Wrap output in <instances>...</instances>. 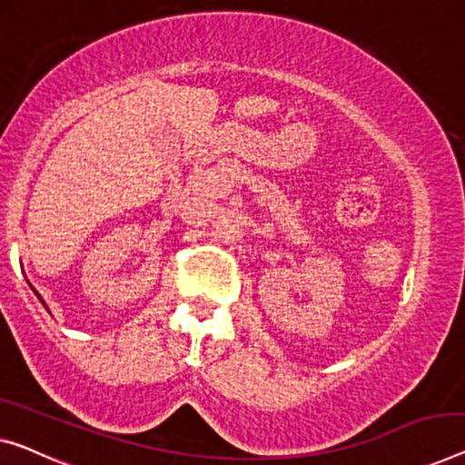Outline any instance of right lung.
<instances>
[{
  "label": "right lung",
  "mask_w": 465,
  "mask_h": 465,
  "mask_svg": "<svg viewBox=\"0 0 465 465\" xmlns=\"http://www.w3.org/2000/svg\"><path fill=\"white\" fill-rule=\"evenodd\" d=\"M29 286H31V283H29ZM31 288H33V286H31ZM33 292H35V294H37V290H35V288H33ZM37 299H39V301H41V304H44V307H45V301H44V299H41V296H39V294H37ZM45 309H47V307H45ZM47 313H50V309H47Z\"/></svg>",
  "instance_id": "right-lung-1"
}]
</instances>
